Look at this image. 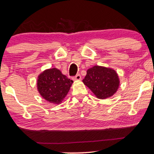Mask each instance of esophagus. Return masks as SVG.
I'll return each instance as SVG.
<instances>
[{
  "instance_id": "obj_1",
  "label": "esophagus",
  "mask_w": 154,
  "mask_h": 154,
  "mask_svg": "<svg viewBox=\"0 0 154 154\" xmlns=\"http://www.w3.org/2000/svg\"><path fill=\"white\" fill-rule=\"evenodd\" d=\"M81 79V76H80V75L79 74H78L77 75H75L74 77H73V80H79Z\"/></svg>"
}]
</instances>
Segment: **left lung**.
Wrapping results in <instances>:
<instances>
[{
  "mask_svg": "<svg viewBox=\"0 0 154 154\" xmlns=\"http://www.w3.org/2000/svg\"><path fill=\"white\" fill-rule=\"evenodd\" d=\"M97 98L105 99L113 96L119 87L118 74L113 69L100 66H94L87 71L82 80Z\"/></svg>",
  "mask_w": 154,
  "mask_h": 154,
  "instance_id": "8db88e82",
  "label": "left lung"
}]
</instances>
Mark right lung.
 <instances>
[{
  "mask_svg": "<svg viewBox=\"0 0 154 154\" xmlns=\"http://www.w3.org/2000/svg\"><path fill=\"white\" fill-rule=\"evenodd\" d=\"M73 80L63 75L56 68L47 69L38 78V90L47 101L59 104L70 89Z\"/></svg>",
  "mask_w": 154,
  "mask_h": 154,
  "instance_id": "add662e5",
  "label": "right lung"
}]
</instances>
